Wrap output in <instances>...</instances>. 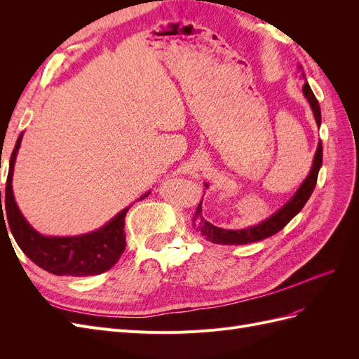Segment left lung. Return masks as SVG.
I'll return each mask as SVG.
<instances>
[{
    "instance_id": "left-lung-1",
    "label": "left lung",
    "mask_w": 359,
    "mask_h": 359,
    "mask_svg": "<svg viewBox=\"0 0 359 359\" xmlns=\"http://www.w3.org/2000/svg\"><path fill=\"white\" fill-rule=\"evenodd\" d=\"M299 69L302 70L301 66H299ZM301 76L304 79H306V74H304V72H301ZM302 93H304V95H306L307 102L310 103L314 119H316V124L320 126V121H322L320 106H319V102H318L316 97H314L309 82L302 85ZM320 166H322V142H319L316 154H314L311 170L307 175V178L302 181V184L299 186V189L297 190V193L293 194L287 203H285L277 212H274L273 215L268 217V219L264 220L262 223H259L256 226L245 227V229H240V231L222 229V227H217V226L211 224L210 222H206L203 219L202 201H201V203L198 205V208H196V212H194V215H193V226L196 227L198 232H201V235H203L206 240L214 243V244L241 245V244H248V243H256V241H260V240H265V238L274 235L278 231L283 229V227L293 219V217H295L304 208V205L307 203L314 187H316ZM205 187H206V184H205Z\"/></svg>"
}]
</instances>
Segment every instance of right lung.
Masks as SVG:
<instances>
[{
	"instance_id": "add662e5",
	"label": "right lung",
	"mask_w": 359,
	"mask_h": 359,
	"mask_svg": "<svg viewBox=\"0 0 359 359\" xmlns=\"http://www.w3.org/2000/svg\"><path fill=\"white\" fill-rule=\"evenodd\" d=\"M20 142H22V133L19 135L12 157H10L4 205H1L0 191V222L4 220L6 215L10 231L20 250L32 262L48 273L83 277L97 276L111 269L126 250L124 219L130 206L119 211L99 231L90 233L79 236H45L39 233L19 211L13 196L12 180ZM148 193L140 199L148 196Z\"/></svg>"
}]
</instances>
